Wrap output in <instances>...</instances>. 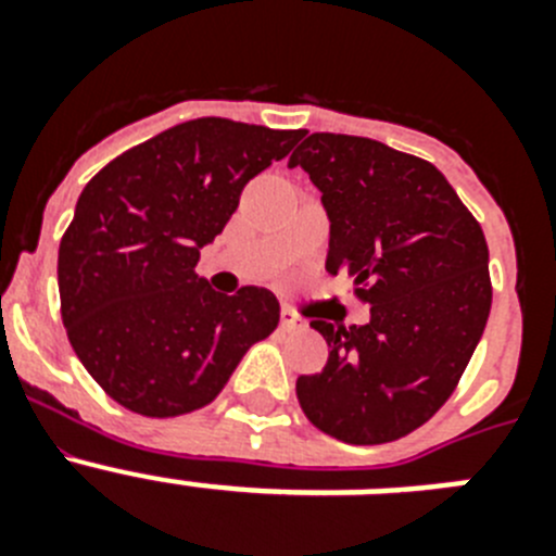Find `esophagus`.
I'll list each match as a JSON object with an SVG mask.
<instances>
[{"label":"esophagus","mask_w":556,"mask_h":556,"mask_svg":"<svg viewBox=\"0 0 556 556\" xmlns=\"http://www.w3.org/2000/svg\"><path fill=\"white\" fill-rule=\"evenodd\" d=\"M298 328H303L301 317H298L294 312H289V308H283V312H281V331H298Z\"/></svg>","instance_id":"esophagus-1"}]
</instances>
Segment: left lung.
<instances>
[{"mask_svg": "<svg viewBox=\"0 0 556 556\" xmlns=\"http://www.w3.org/2000/svg\"><path fill=\"white\" fill-rule=\"evenodd\" d=\"M331 219L326 269L370 303L367 326L312 320L328 365L298 378L314 426L351 445L401 440L454 395L493 283L481 225L429 161L381 141L312 132L292 152Z\"/></svg>", "mask_w": 556, "mask_h": 556, "instance_id": "left-lung-1", "label": "left lung"}]
</instances>
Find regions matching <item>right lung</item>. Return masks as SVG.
<instances>
[{"instance_id":"add662e5","label":"right lung","mask_w":556,"mask_h":556,"mask_svg":"<svg viewBox=\"0 0 556 556\" xmlns=\"http://www.w3.org/2000/svg\"><path fill=\"white\" fill-rule=\"evenodd\" d=\"M301 130L203 116L102 166L58 250L66 337L125 409L178 417L208 406L281 306L264 287L219 294L194 273L244 184L287 159Z\"/></svg>"}]
</instances>
